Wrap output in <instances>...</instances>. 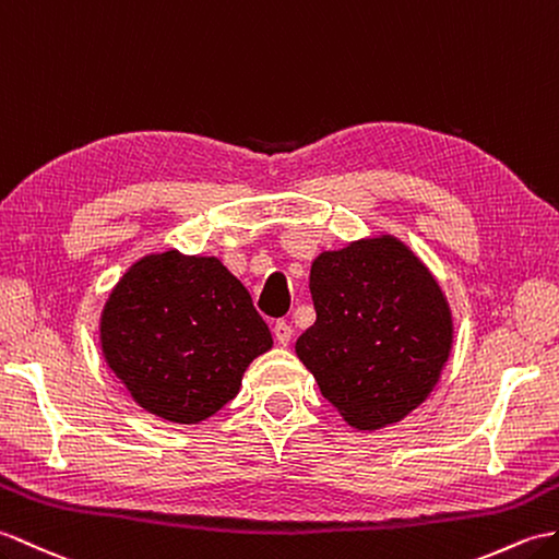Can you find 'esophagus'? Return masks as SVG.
Here are the masks:
<instances>
[{"label":"esophagus","mask_w":559,"mask_h":559,"mask_svg":"<svg viewBox=\"0 0 559 559\" xmlns=\"http://www.w3.org/2000/svg\"><path fill=\"white\" fill-rule=\"evenodd\" d=\"M274 338L278 345H288L290 338H293V326L288 321H276L274 326Z\"/></svg>","instance_id":"esophagus-1"}]
</instances>
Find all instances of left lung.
<instances>
[{"label": "left lung", "instance_id": "left-lung-1", "mask_svg": "<svg viewBox=\"0 0 559 559\" xmlns=\"http://www.w3.org/2000/svg\"><path fill=\"white\" fill-rule=\"evenodd\" d=\"M317 321L295 343L321 395L373 431L405 419L433 391L452 347L445 295L393 236L321 252L309 274Z\"/></svg>", "mask_w": 559, "mask_h": 559}]
</instances>
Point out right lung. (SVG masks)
<instances>
[{
	"instance_id": "obj_1",
	"label": "right lung",
	"mask_w": 559,
	"mask_h": 559,
	"mask_svg": "<svg viewBox=\"0 0 559 559\" xmlns=\"http://www.w3.org/2000/svg\"><path fill=\"white\" fill-rule=\"evenodd\" d=\"M99 341L138 405L176 424L216 414L274 345L250 293L216 257L176 250L126 271L104 305Z\"/></svg>"
}]
</instances>
